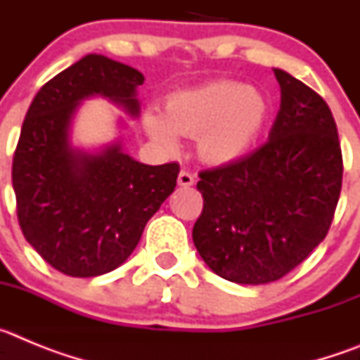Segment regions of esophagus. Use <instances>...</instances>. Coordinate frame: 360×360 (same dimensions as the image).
I'll list each match as a JSON object with an SVG mask.
<instances>
[{"label":"esophagus","instance_id":"esophagus-1","mask_svg":"<svg viewBox=\"0 0 360 360\" xmlns=\"http://www.w3.org/2000/svg\"><path fill=\"white\" fill-rule=\"evenodd\" d=\"M195 184V176L189 173V171H180V174H178V186L182 187H191Z\"/></svg>","mask_w":360,"mask_h":360}]
</instances>
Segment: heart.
Here are the masks:
<instances>
[{
    "label": "heart",
    "mask_w": 360,
    "mask_h": 360,
    "mask_svg": "<svg viewBox=\"0 0 360 360\" xmlns=\"http://www.w3.org/2000/svg\"><path fill=\"white\" fill-rule=\"evenodd\" d=\"M266 101L259 91L232 81L209 82L173 94L165 115L157 108L144 113V129L164 149L178 148V135L196 136L203 162L227 164L249 151L266 120Z\"/></svg>",
    "instance_id": "heart-1"
}]
</instances>
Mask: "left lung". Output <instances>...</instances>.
<instances>
[{
    "label": "left lung",
    "instance_id": "1",
    "mask_svg": "<svg viewBox=\"0 0 360 360\" xmlns=\"http://www.w3.org/2000/svg\"><path fill=\"white\" fill-rule=\"evenodd\" d=\"M281 104L269 141L247 157L200 173L203 211L193 241L219 278L278 281L324 240L342 184V155L323 97L274 68Z\"/></svg>",
    "mask_w": 360,
    "mask_h": 360
}]
</instances>
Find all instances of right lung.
<instances>
[{
  "label": "right lung",
  "instance_id": "1",
  "mask_svg": "<svg viewBox=\"0 0 360 360\" xmlns=\"http://www.w3.org/2000/svg\"><path fill=\"white\" fill-rule=\"evenodd\" d=\"M144 75L88 53L37 91L12 162L18 219L44 262L72 278H95L122 265L146 224L176 187L180 165H146L120 141L98 151L72 146V124L86 98L104 97L139 117Z\"/></svg>",
  "mask_w": 360,
  "mask_h": 360
}]
</instances>
